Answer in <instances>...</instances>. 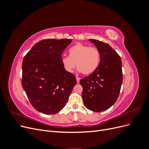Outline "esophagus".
<instances>
[{
  "instance_id": "esophagus-1",
  "label": "esophagus",
  "mask_w": 149,
  "mask_h": 149,
  "mask_svg": "<svg viewBox=\"0 0 149 149\" xmlns=\"http://www.w3.org/2000/svg\"><path fill=\"white\" fill-rule=\"evenodd\" d=\"M76 81H77L78 83H79V81H80V78L79 77H78V76H76Z\"/></svg>"
}]
</instances>
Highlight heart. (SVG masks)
<instances>
[{
  "label": "heart",
  "instance_id": "b5f03b06",
  "mask_svg": "<svg viewBox=\"0 0 149 149\" xmlns=\"http://www.w3.org/2000/svg\"><path fill=\"white\" fill-rule=\"evenodd\" d=\"M69 54L70 56L62 57L61 62L65 69L70 73L73 72L76 65L83 74H90L100 65V52L96 47L79 43L69 49Z\"/></svg>",
  "mask_w": 149,
  "mask_h": 149
}]
</instances>
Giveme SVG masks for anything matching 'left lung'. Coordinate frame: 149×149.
I'll return each instance as SVG.
<instances>
[{
  "instance_id": "left-lung-1",
  "label": "left lung",
  "mask_w": 149,
  "mask_h": 149,
  "mask_svg": "<svg viewBox=\"0 0 149 149\" xmlns=\"http://www.w3.org/2000/svg\"><path fill=\"white\" fill-rule=\"evenodd\" d=\"M100 52L96 70L79 81L84 106L93 112L107 110L118 100L123 76L120 56L109 44L89 39Z\"/></svg>"
}]
</instances>
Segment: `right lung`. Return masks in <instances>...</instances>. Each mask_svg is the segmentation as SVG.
<instances>
[{"label":"right lung","instance_id":"add662e5","mask_svg":"<svg viewBox=\"0 0 149 149\" xmlns=\"http://www.w3.org/2000/svg\"><path fill=\"white\" fill-rule=\"evenodd\" d=\"M71 39H45L35 44L22 61V84L35 109L55 114L63 108L77 83L65 69L62 53Z\"/></svg>","mask_w":149,"mask_h":149}]
</instances>
